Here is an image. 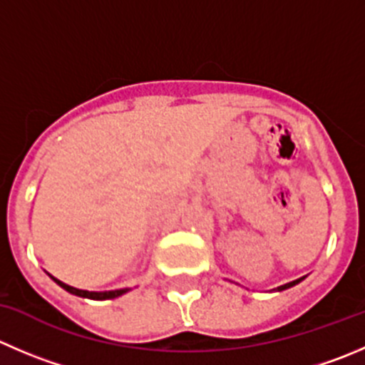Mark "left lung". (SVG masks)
Masks as SVG:
<instances>
[{"instance_id": "left-lung-1", "label": "left lung", "mask_w": 365, "mask_h": 365, "mask_svg": "<svg viewBox=\"0 0 365 365\" xmlns=\"http://www.w3.org/2000/svg\"><path fill=\"white\" fill-rule=\"evenodd\" d=\"M303 280H305V277L298 278V280H294V282H289V284H285V285H280V287L272 289V291H277V292H280V291H285V289H291V287H294V285H298L299 282H303Z\"/></svg>"}]
</instances>
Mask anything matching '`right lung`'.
I'll return each instance as SVG.
<instances>
[{
  "mask_svg": "<svg viewBox=\"0 0 365 365\" xmlns=\"http://www.w3.org/2000/svg\"><path fill=\"white\" fill-rule=\"evenodd\" d=\"M49 277H51V274H49ZM51 280L55 282L56 285H60V287H62L63 291L71 292V294H74V296H80V298H87V299H100V302H103V299H114V298H119V296L126 294V292L130 291V289H118V291H103V292L83 291V289L71 287V285L63 284V282H60L58 278H55V277H51Z\"/></svg>",
  "mask_w": 365,
  "mask_h": 365,
  "instance_id": "obj_1",
  "label": "right lung"
}]
</instances>
